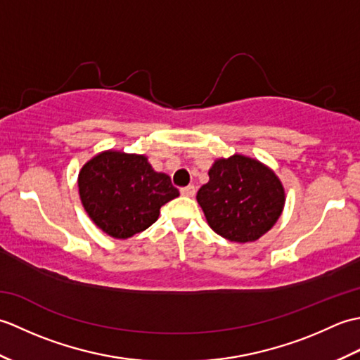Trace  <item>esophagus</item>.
I'll use <instances>...</instances> for the list:
<instances>
[{"label":"esophagus","mask_w":360,"mask_h":360,"mask_svg":"<svg viewBox=\"0 0 360 360\" xmlns=\"http://www.w3.org/2000/svg\"><path fill=\"white\" fill-rule=\"evenodd\" d=\"M195 193H196V190H195V187H193V186H188V187L181 188V195H182V196H188V198H192V196H195Z\"/></svg>","instance_id":"obj_1"}]
</instances>
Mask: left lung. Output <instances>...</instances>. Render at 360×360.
Listing matches in <instances>:
<instances>
[{
    "label": "left lung",
    "mask_w": 360,
    "mask_h": 360,
    "mask_svg": "<svg viewBox=\"0 0 360 360\" xmlns=\"http://www.w3.org/2000/svg\"><path fill=\"white\" fill-rule=\"evenodd\" d=\"M213 232L235 243L257 241L277 223L285 188L269 167L243 155L217 159L196 195Z\"/></svg>",
    "instance_id": "1"
}]
</instances>
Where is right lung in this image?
Listing matches in <instances>:
<instances>
[{
	"label": "right lung",
	"mask_w": 360,
	"mask_h": 360,
	"mask_svg": "<svg viewBox=\"0 0 360 360\" xmlns=\"http://www.w3.org/2000/svg\"><path fill=\"white\" fill-rule=\"evenodd\" d=\"M79 193L89 218L117 240L148 229L164 204L179 196L170 176L153 170L143 155L108 150L82 167Z\"/></svg>",
	"instance_id": "add662e5"
}]
</instances>
